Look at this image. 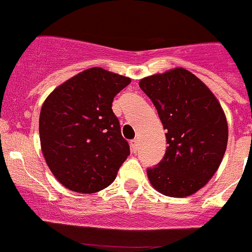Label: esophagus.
<instances>
[{
	"mask_svg": "<svg viewBox=\"0 0 252 252\" xmlns=\"http://www.w3.org/2000/svg\"><path fill=\"white\" fill-rule=\"evenodd\" d=\"M130 146H131V150L133 151V153H135V151L137 150V146H139V140H131L130 141Z\"/></svg>",
	"mask_w": 252,
	"mask_h": 252,
	"instance_id": "obj_1",
	"label": "esophagus"
}]
</instances>
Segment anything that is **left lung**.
Masks as SVG:
<instances>
[{"mask_svg": "<svg viewBox=\"0 0 252 252\" xmlns=\"http://www.w3.org/2000/svg\"><path fill=\"white\" fill-rule=\"evenodd\" d=\"M166 130L165 155L148 168L150 183L169 197H187L204 187L223 159L228 140L226 116L208 87L184 68L139 83Z\"/></svg>", "mask_w": 252, "mask_h": 252, "instance_id": "obj_1", "label": "left lung"}]
</instances>
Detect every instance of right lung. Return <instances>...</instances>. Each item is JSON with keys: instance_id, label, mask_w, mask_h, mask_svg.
<instances>
[{"instance_id": "add662e5", "label": "right lung", "mask_w": 252, "mask_h": 252, "mask_svg": "<svg viewBox=\"0 0 252 252\" xmlns=\"http://www.w3.org/2000/svg\"><path fill=\"white\" fill-rule=\"evenodd\" d=\"M130 78L91 68L60 84L41 107L39 133L49 169L65 188L94 193L110 186L130 155L115 95Z\"/></svg>"}]
</instances>
